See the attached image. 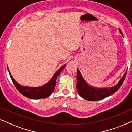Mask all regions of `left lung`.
Listing matches in <instances>:
<instances>
[{"label":"left lung","mask_w":132,"mask_h":132,"mask_svg":"<svg viewBox=\"0 0 132 132\" xmlns=\"http://www.w3.org/2000/svg\"><path fill=\"white\" fill-rule=\"evenodd\" d=\"M119 32L123 36L122 32L120 29H118ZM127 71L118 84L110 88H97L91 86L88 84L82 76L79 70H77V85L76 88L79 94L84 99L88 101H97L110 96L114 94L122 85L124 79L126 77Z\"/></svg>","instance_id":"1"}]
</instances>
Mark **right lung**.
<instances>
[{
    "mask_svg": "<svg viewBox=\"0 0 132 132\" xmlns=\"http://www.w3.org/2000/svg\"><path fill=\"white\" fill-rule=\"evenodd\" d=\"M66 66V64L61 67L56 73L54 74V75L52 76L51 79L48 81L47 83L44 84V85L38 86V87H29V86H23L19 84L17 81L15 80V79L13 78L12 75H11L10 70H8L9 75L10 76L11 79L14 83V85L17 88L20 93L24 96L28 97L29 98L32 99H40V98H46L48 97L51 94L53 93L54 89L55 88L56 85V80L57 77L61 71H62V70Z\"/></svg>",
    "mask_w": 132,
    "mask_h": 132,
    "instance_id": "obj_1",
    "label": "right lung"
}]
</instances>
